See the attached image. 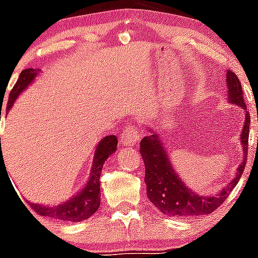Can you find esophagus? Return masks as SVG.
<instances>
[{
    "label": "esophagus",
    "mask_w": 258,
    "mask_h": 258,
    "mask_svg": "<svg viewBox=\"0 0 258 258\" xmlns=\"http://www.w3.org/2000/svg\"><path fill=\"white\" fill-rule=\"evenodd\" d=\"M119 139H121L122 145H124V146H134V145H136L140 141L139 130H137L135 124H126Z\"/></svg>",
    "instance_id": "esophagus-1"
}]
</instances>
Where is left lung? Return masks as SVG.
Segmentation results:
<instances>
[{"label":"left lung","mask_w":258,"mask_h":258,"mask_svg":"<svg viewBox=\"0 0 258 258\" xmlns=\"http://www.w3.org/2000/svg\"><path fill=\"white\" fill-rule=\"evenodd\" d=\"M227 87H228V97L231 103L237 104L246 112L244 126L241 134V144L244 156L243 161L237 169L234 179L229 182L226 189H222L217 196H198L181 181L170 164L166 149L161 144L157 135L145 136L140 142V154L145 162V182H146L147 197L150 202L161 211L162 214L186 218V217L213 213L219 206L224 203L229 192L241 179L248 154L251 117L244 104L241 82L231 71L227 72Z\"/></svg>","instance_id":"obj_1"}]
</instances>
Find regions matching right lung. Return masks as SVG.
Instances as JSON below:
<instances>
[{
  "label": "right lung",
  "instance_id": "1",
  "mask_svg": "<svg viewBox=\"0 0 258 258\" xmlns=\"http://www.w3.org/2000/svg\"><path fill=\"white\" fill-rule=\"evenodd\" d=\"M36 76L37 71L32 68L25 69V71L21 72L16 84H15L14 88L10 92L9 102H7L6 106L7 111H10L14 102L19 97V94L24 89L27 88V86L34 81ZM117 141L118 140L113 135L106 136L101 140V142H99L96 149V154H94L91 179H89L86 187L82 189V191L79 192L78 196H76L73 199L67 202V203H62L56 207H51V208L50 207L39 206V204H30L31 208L39 216H46L49 218L68 222L84 221V219L89 218L92 214L96 213L97 209L99 208V203H101V181H99V176L102 174L104 161L108 159L109 155H112L116 151Z\"/></svg>",
  "mask_w": 258,
  "mask_h": 258
}]
</instances>
